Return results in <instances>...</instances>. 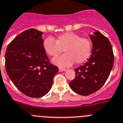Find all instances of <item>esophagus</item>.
Wrapping results in <instances>:
<instances>
[{
	"instance_id": "1",
	"label": "esophagus",
	"mask_w": 123,
	"mask_h": 123,
	"mask_svg": "<svg viewBox=\"0 0 123 123\" xmlns=\"http://www.w3.org/2000/svg\"><path fill=\"white\" fill-rule=\"evenodd\" d=\"M65 71H66V69H63V68H59V72Z\"/></svg>"
}]
</instances>
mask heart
<instances>
[{
	"label": "heart",
	"instance_id": "heart-1",
	"mask_svg": "<svg viewBox=\"0 0 123 123\" xmlns=\"http://www.w3.org/2000/svg\"><path fill=\"white\" fill-rule=\"evenodd\" d=\"M43 48L48 55L55 57L62 52L65 54L53 59L52 62L60 68L70 66L75 63L85 62L91 55L92 43L88 38H82L80 35L68 32L57 36L55 39L50 37L45 38Z\"/></svg>",
	"mask_w": 123,
	"mask_h": 123
}]
</instances>
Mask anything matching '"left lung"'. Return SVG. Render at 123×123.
<instances>
[{"instance_id": "obj_1", "label": "left lung", "mask_w": 123, "mask_h": 123, "mask_svg": "<svg viewBox=\"0 0 123 123\" xmlns=\"http://www.w3.org/2000/svg\"><path fill=\"white\" fill-rule=\"evenodd\" d=\"M93 50L85 63L75 69V77L69 83L75 93L88 96L97 92L107 80L114 63L112 47L109 39L99 31L90 35Z\"/></svg>"}]
</instances>
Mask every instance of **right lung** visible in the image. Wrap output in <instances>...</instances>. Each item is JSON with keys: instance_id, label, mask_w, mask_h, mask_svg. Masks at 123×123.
I'll list each match as a JSON object with an SVG mask.
<instances>
[{"instance_id": "obj_1", "label": "right lung", "mask_w": 123, "mask_h": 123, "mask_svg": "<svg viewBox=\"0 0 123 123\" xmlns=\"http://www.w3.org/2000/svg\"><path fill=\"white\" fill-rule=\"evenodd\" d=\"M43 32L25 30L13 39L5 52V68L9 78L22 93L31 98L46 95L58 71L43 48Z\"/></svg>"}]
</instances>
